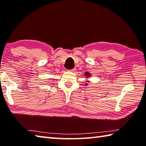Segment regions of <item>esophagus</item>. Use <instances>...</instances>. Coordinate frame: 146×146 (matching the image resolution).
Listing matches in <instances>:
<instances>
[{
	"mask_svg": "<svg viewBox=\"0 0 146 146\" xmlns=\"http://www.w3.org/2000/svg\"><path fill=\"white\" fill-rule=\"evenodd\" d=\"M75 68H73V69H71L69 70V71H71V72H73V71H75Z\"/></svg>",
	"mask_w": 146,
	"mask_h": 146,
	"instance_id": "obj_1",
	"label": "esophagus"
}]
</instances>
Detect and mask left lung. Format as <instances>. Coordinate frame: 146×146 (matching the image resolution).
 <instances>
[{"label":"left lung","mask_w":146,"mask_h":146,"mask_svg":"<svg viewBox=\"0 0 146 146\" xmlns=\"http://www.w3.org/2000/svg\"><path fill=\"white\" fill-rule=\"evenodd\" d=\"M85 75L86 76V78H88V77H90L91 76V74L89 73L88 72H86L85 73ZM86 82H88V81H86ZM85 85H87V83H85Z\"/></svg>","instance_id":"1"}]
</instances>
